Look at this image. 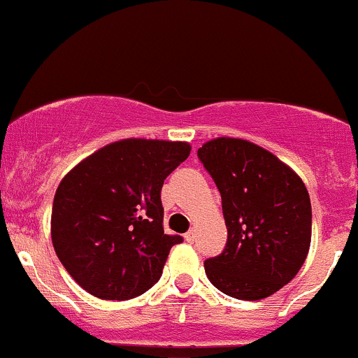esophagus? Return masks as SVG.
Segmentation results:
<instances>
[{"label":"esophagus","instance_id":"obj_1","mask_svg":"<svg viewBox=\"0 0 358 358\" xmlns=\"http://www.w3.org/2000/svg\"><path fill=\"white\" fill-rule=\"evenodd\" d=\"M194 237H196L194 230H187V232L184 234V239H186L187 242H194Z\"/></svg>","mask_w":358,"mask_h":358}]
</instances>
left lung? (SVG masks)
Here are the masks:
<instances>
[{"instance_id":"obj_1","label":"left lung","mask_w":358,"mask_h":358,"mask_svg":"<svg viewBox=\"0 0 358 358\" xmlns=\"http://www.w3.org/2000/svg\"><path fill=\"white\" fill-rule=\"evenodd\" d=\"M217 184L227 225L222 255L205 261L215 287L241 301L270 297L306 261L313 210L302 179L268 150L217 138L198 150Z\"/></svg>"}]
</instances>
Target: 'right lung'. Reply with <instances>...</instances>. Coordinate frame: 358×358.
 Here are the masks:
<instances>
[{"instance_id": "right-lung-1", "label": "right lung", "mask_w": 358, "mask_h": 358, "mask_svg": "<svg viewBox=\"0 0 358 358\" xmlns=\"http://www.w3.org/2000/svg\"><path fill=\"white\" fill-rule=\"evenodd\" d=\"M189 152L182 141H116L61 180L52 203V245L88 294L128 301L159 282L169 251L182 242L164 234L160 193Z\"/></svg>"}]
</instances>
